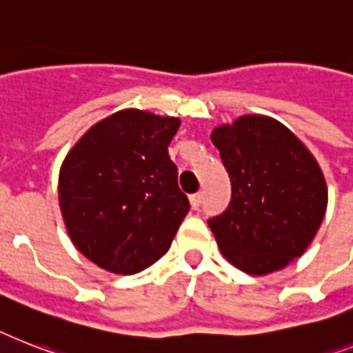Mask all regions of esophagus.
<instances>
[{
  "mask_svg": "<svg viewBox=\"0 0 353 353\" xmlns=\"http://www.w3.org/2000/svg\"><path fill=\"white\" fill-rule=\"evenodd\" d=\"M201 203H203V194H201V192H197V194H192V196H190V205H192V208H194V210H197V208L201 206Z\"/></svg>",
  "mask_w": 353,
  "mask_h": 353,
  "instance_id": "1",
  "label": "esophagus"
}]
</instances>
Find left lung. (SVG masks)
Listing matches in <instances>:
<instances>
[{
    "instance_id": "left-lung-1",
    "label": "left lung",
    "mask_w": 353,
    "mask_h": 353,
    "mask_svg": "<svg viewBox=\"0 0 353 353\" xmlns=\"http://www.w3.org/2000/svg\"><path fill=\"white\" fill-rule=\"evenodd\" d=\"M232 183L230 205L208 219L223 256L265 276L303 256L328 203L316 157L285 125L266 116L237 117L212 132Z\"/></svg>"
}]
</instances>
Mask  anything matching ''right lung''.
<instances>
[{"instance_id": "obj_1", "label": "right lung", "mask_w": 353, "mask_h": 353, "mask_svg": "<svg viewBox=\"0 0 353 353\" xmlns=\"http://www.w3.org/2000/svg\"><path fill=\"white\" fill-rule=\"evenodd\" d=\"M181 121L127 108L96 123L67 154L57 196L83 256L132 276L168 252L190 210L168 145Z\"/></svg>"}]
</instances>
